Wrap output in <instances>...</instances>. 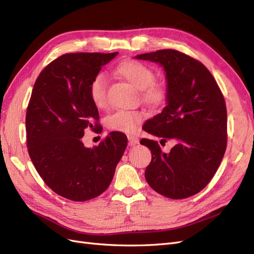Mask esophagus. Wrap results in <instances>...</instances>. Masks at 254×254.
<instances>
[{
    "mask_svg": "<svg viewBox=\"0 0 254 254\" xmlns=\"http://www.w3.org/2000/svg\"><path fill=\"white\" fill-rule=\"evenodd\" d=\"M127 136H128V141H129L130 146H133V145L139 143V137H137V136L132 135V134H128Z\"/></svg>",
    "mask_w": 254,
    "mask_h": 254,
    "instance_id": "34e87169",
    "label": "esophagus"
}]
</instances>
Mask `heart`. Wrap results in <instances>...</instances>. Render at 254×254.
Masks as SVG:
<instances>
[{
	"label": "heart",
	"instance_id": "obj_1",
	"mask_svg": "<svg viewBox=\"0 0 254 254\" xmlns=\"http://www.w3.org/2000/svg\"><path fill=\"white\" fill-rule=\"evenodd\" d=\"M115 73L141 91L143 101L152 108L163 106L168 97V88L163 81L156 80L153 68L137 60H125L115 67ZM89 95L98 109L107 106V79L103 73L96 74L89 86ZM143 111L120 110L106 119V126L112 131L131 133L144 121Z\"/></svg>",
	"mask_w": 254,
	"mask_h": 254
}]
</instances>
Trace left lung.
Listing matches in <instances>:
<instances>
[{
    "label": "left lung",
    "mask_w": 254,
    "mask_h": 254,
    "mask_svg": "<svg viewBox=\"0 0 254 254\" xmlns=\"http://www.w3.org/2000/svg\"><path fill=\"white\" fill-rule=\"evenodd\" d=\"M135 58L162 65L168 88L167 106L143 129L162 137L160 143L176 142L170 153H164L157 141L141 140L151 151L145 179L167 198L193 196L211 181L227 148L224 95L211 72L187 54L160 50Z\"/></svg>",
    "instance_id": "1"
}]
</instances>
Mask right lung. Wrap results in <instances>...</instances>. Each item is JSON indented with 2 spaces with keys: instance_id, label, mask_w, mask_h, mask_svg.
<instances>
[{
  "instance_id": "obj_1",
  "label": "right lung",
  "mask_w": 254,
  "mask_h": 254,
  "mask_svg": "<svg viewBox=\"0 0 254 254\" xmlns=\"http://www.w3.org/2000/svg\"><path fill=\"white\" fill-rule=\"evenodd\" d=\"M118 54H64L43 68L34 84L25 119L29 157L45 184L72 201L104 193L126 149L127 136L119 131L94 148L81 141L86 129H103L89 86Z\"/></svg>"
}]
</instances>
